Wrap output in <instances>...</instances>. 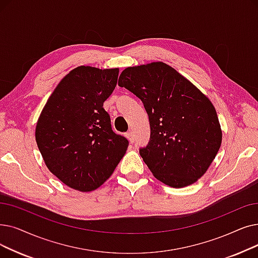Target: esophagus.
<instances>
[{"instance_id":"1","label":"esophagus","mask_w":258,"mask_h":258,"mask_svg":"<svg viewBox=\"0 0 258 258\" xmlns=\"http://www.w3.org/2000/svg\"><path fill=\"white\" fill-rule=\"evenodd\" d=\"M126 136H127V138H128V140H130L131 143L135 142V135H134V133H133L132 131H130V132L126 134Z\"/></svg>"}]
</instances>
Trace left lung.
Listing matches in <instances>:
<instances>
[{
  "label": "left lung",
  "instance_id": "8db88e82",
  "mask_svg": "<svg viewBox=\"0 0 258 258\" xmlns=\"http://www.w3.org/2000/svg\"><path fill=\"white\" fill-rule=\"evenodd\" d=\"M118 85L138 97L148 113L150 141L139 153L153 175L172 187L197 181L221 144L218 117L210 100L163 62L127 67Z\"/></svg>",
  "mask_w": 258,
  "mask_h": 258
}]
</instances>
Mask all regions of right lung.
<instances>
[{
    "mask_svg": "<svg viewBox=\"0 0 258 258\" xmlns=\"http://www.w3.org/2000/svg\"><path fill=\"white\" fill-rule=\"evenodd\" d=\"M118 74V69L77 67L54 88L38 120L36 140L44 162L78 191L103 184L128 147V140L111 130L103 108Z\"/></svg>",
    "mask_w": 258,
    "mask_h": 258,
    "instance_id": "1",
    "label": "right lung"
}]
</instances>
